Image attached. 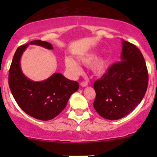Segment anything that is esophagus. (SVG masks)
I'll return each instance as SVG.
<instances>
[{
	"instance_id": "34e87169",
	"label": "esophagus",
	"mask_w": 157,
	"mask_h": 157,
	"mask_svg": "<svg viewBox=\"0 0 157 157\" xmlns=\"http://www.w3.org/2000/svg\"><path fill=\"white\" fill-rule=\"evenodd\" d=\"M80 86H83V87H86V86H88V83L86 81H83L80 83Z\"/></svg>"
}]
</instances>
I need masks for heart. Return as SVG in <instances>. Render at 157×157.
I'll return each instance as SVG.
<instances>
[{
  "label": "heart",
  "mask_w": 157,
  "mask_h": 157,
  "mask_svg": "<svg viewBox=\"0 0 157 157\" xmlns=\"http://www.w3.org/2000/svg\"><path fill=\"white\" fill-rule=\"evenodd\" d=\"M79 63L84 65H90L92 71L96 75H102L106 72L109 67V61L108 57L101 55L97 57L96 52H88L77 58ZM64 65L66 70L71 77H77L82 72V68L80 64L71 57H67L64 59Z\"/></svg>",
  "instance_id": "b5f03b06"
}]
</instances>
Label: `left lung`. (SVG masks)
Listing matches in <instances>:
<instances>
[{
  "mask_svg": "<svg viewBox=\"0 0 157 157\" xmlns=\"http://www.w3.org/2000/svg\"><path fill=\"white\" fill-rule=\"evenodd\" d=\"M121 61L111 66L94 83L93 107L105 119L118 120L131 113L141 102L148 85V72L140 51L121 39Z\"/></svg>",
  "mask_w": 157,
  "mask_h": 157,
  "instance_id": "8db88e82",
  "label": "left lung"
}]
</instances>
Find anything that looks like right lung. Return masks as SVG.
Masks as SVG:
<instances>
[{
    "label": "right lung",
    "mask_w": 157,
    "mask_h": 157,
    "mask_svg": "<svg viewBox=\"0 0 157 157\" xmlns=\"http://www.w3.org/2000/svg\"><path fill=\"white\" fill-rule=\"evenodd\" d=\"M29 45L53 49L52 44L41 40H34L19 47L9 71V86L22 110L36 119L48 121L62 112L71 95L79 89V84L60 73L53 74L46 80L39 82L26 77L22 71L20 60Z\"/></svg>",
    "instance_id": "right-lung-1"
}]
</instances>
